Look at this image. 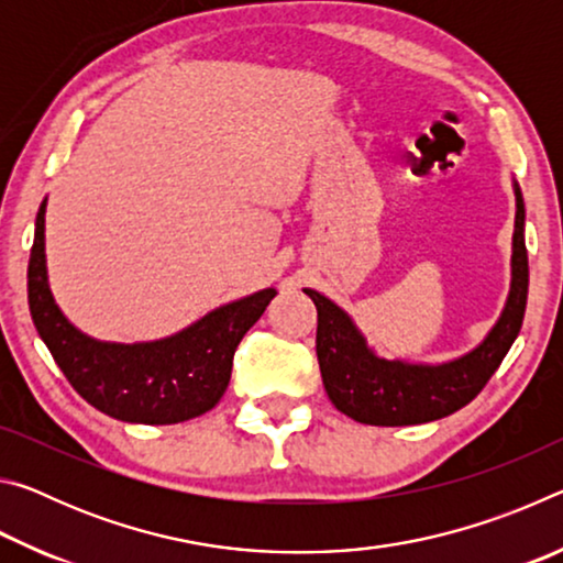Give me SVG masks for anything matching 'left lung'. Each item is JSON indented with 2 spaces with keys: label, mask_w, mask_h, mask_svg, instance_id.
Wrapping results in <instances>:
<instances>
[{
  "label": "left lung",
  "mask_w": 563,
  "mask_h": 563,
  "mask_svg": "<svg viewBox=\"0 0 563 563\" xmlns=\"http://www.w3.org/2000/svg\"><path fill=\"white\" fill-rule=\"evenodd\" d=\"M517 218L511 241V288L497 325L466 355L422 365L387 360L367 345L355 322L340 305L305 288L318 308V362L330 402L362 424H422L456 412L482 393L517 340L527 310L529 258L523 243V198L514 180Z\"/></svg>",
  "instance_id": "obj_1"
}]
</instances>
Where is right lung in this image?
I'll return each mask as SVG.
<instances>
[{
  "label": "right lung",
  "instance_id": "obj_1",
  "mask_svg": "<svg viewBox=\"0 0 563 563\" xmlns=\"http://www.w3.org/2000/svg\"><path fill=\"white\" fill-rule=\"evenodd\" d=\"M46 198L36 213L26 273L34 328L71 387L121 422L176 424L208 412L231 383L238 342L275 298L265 288L221 305L176 335L154 342H101L76 330L54 302L44 253Z\"/></svg>",
  "mask_w": 563,
  "mask_h": 563
}]
</instances>
